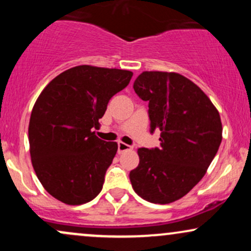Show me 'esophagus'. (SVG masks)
Wrapping results in <instances>:
<instances>
[{
	"mask_svg": "<svg viewBox=\"0 0 251 251\" xmlns=\"http://www.w3.org/2000/svg\"><path fill=\"white\" fill-rule=\"evenodd\" d=\"M132 149L133 148L127 145V144H125L123 142L118 143V152H119V153H122V152H124V151H129V150H132Z\"/></svg>",
	"mask_w": 251,
	"mask_h": 251,
	"instance_id": "obj_1",
	"label": "esophagus"
}]
</instances>
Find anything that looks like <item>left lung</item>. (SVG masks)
<instances>
[{"mask_svg":"<svg viewBox=\"0 0 251 251\" xmlns=\"http://www.w3.org/2000/svg\"><path fill=\"white\" fill-rule=\"evenodd\" d=\"M149 101L151 132L160 129V148L138 149L129 172L135 194L154 204L180 200L206 174L222 142L220 113L209 97L175 72H143L133 83Z\"/></svg>","mask_w":251,"mask_h":251,"instance_id":"obj_1","label":"left lung"}]
</instances>
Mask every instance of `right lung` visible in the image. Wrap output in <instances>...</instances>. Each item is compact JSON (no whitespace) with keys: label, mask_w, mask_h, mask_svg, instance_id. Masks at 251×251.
<instances>
[{"label":"right lung","mask_w":251,"mask_h":251,"mask_svg":"<svg viewBox=\"0 0 251 251\" xmlns=\"http://www.w3.org/2000/svg\"><path fill=\"white\" fill-rule=\"evenodd\" d=\"M132 75L81 65L62 72L40 93L28 127L30 159L40 183L57 201L80 205L101 191L118 144L99 139L93 129Z\"/></svg>","instance_id":"1"}]
</instances>
